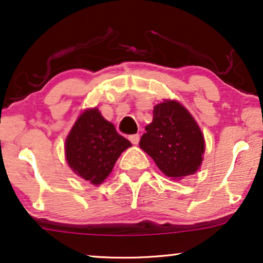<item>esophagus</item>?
Instances as JSON below:
<instances>
[{
  "label": "esophagus",
  "instance_id": "esophagus-1",
  "mask_svg": "<svg viewBox=\"0 0 263 263\" xmlns=\"http://www.w3.org/2000/svg\"><path fill=\"white\" fill-rule=\"evenodd\" d=\"M129 140H130V142L133 145H138L139 141H140V135L139 134H133L129 136Z\"/></svg>",
  "mask_w": 263,
  "mask_h": 263
}]
</instances>
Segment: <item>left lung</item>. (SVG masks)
<instances>
[{
  "label": "left lung",
  "instance_id": "obj_1",
  "mask_svg": "<svg viewBox=\"0 0 263 263\" xmlns=\"http://www.w3.org/2000/svg\"><path fill=\"white\" fill-rule=\"evenodd\" d=\"M139 145L172 179L194 175L203 159L202 132L189 111L176 100H164L154 106L153 121Z\"/></svg>",
  "mask_w": 263,
  "mask_h": 263
}]
</instances>
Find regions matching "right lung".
Wrapping results in <instances>:
<instances>
[{
	"mask_svg": "<svg viewBox=\"0 0 263 263\" xmlns=\"http://www.w3.org/2000/svg\"><path fill=\"white\" fill-rule=\"evenodd\" d=\"M130 146V141L118 134L115 125L95 107L79 116L66 139L64 153L75 174L98 185L112 171L122 152Z\"/></svg>",
	"mask_w": 263,
	"mask_h": 263,
	"instance_id": "obj_1",
	"label": "right lung"
}]
</instances>
